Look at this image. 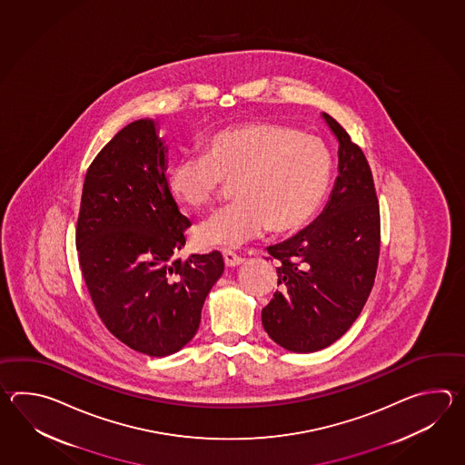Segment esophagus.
Segmentation results:
<instances>
[{
  "instance_id": "1",
  "label": "esophagus",
  "mask_w": 465,
  "mask_h": 465,
  "mask_svg": "<svg viewBox=\"0 0 465 465\" xmlns=\"http://www.w3.org/2000/svg\"><path fill=\"white\" fill-rule=\"evenodd\" d=\"M223 256H224V262H226V266L228 267L241 266V264L244 262V259L234 254L232 251H224Z\"/></svg>"
}]
</instances>
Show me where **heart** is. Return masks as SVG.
<instances>
[{
  "instance_id": "heart-1",
  "label": "heart",
  "mask_w": 465,
  "mask_h": 465,
  "mask_svg": "<svg viewBox=\"0 0 465 465\" xmlns=\"http://www.w3.org/2000/svg\"><path fill=\"white\" fill-rule=\"evenodd\" d=\"M331 178L326 146L312 134L269 121H247L211 133L203 156H183L168 173L171 196L201 211L221 181L234 183L236 204L199 224L203 246L239 247L269 229L277 234L304 228L321 206Z\"/></svg>"
}]
</instances>
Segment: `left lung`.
Segmentation results:
<instances>
[{
  "label": "left lung",
  "mask_w": 465,
  "mask_h": 465,
  "mask_svg": "<svg viewBox=\"0 0 465 465\" xmlns=\"http://www.w3.org/2000/svg\"><path fill=\"white\" fill-rule=\"evenodd\" d=\"M339 143L337 178L326 208L296 236L267 247L277 259L279 291L261 317L276 344L316 352L344 336L374 286L381 219L374 179L362 149L321 113Z\"/></svg>",
  "instance_id": "obj_1"
}]
</instances>
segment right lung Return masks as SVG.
Returning a JSON list of instances; mask_svg holds the SVG:
<instances>
[{
    "instance_id": "1",
    "label": "right lung",
    "mask_w": 465,
    "mask_h": 465,
    "mask_svg": "<svg viewBox=\"0 0 465 465\" xmlns=\"http://www.w3.org/2000/svg\"><path fill=\"white\" fill-rule=\"evenodd\" d=\"M168 146L154 119L119 131L91 163L76 249L89 296L109 332L151 357L174 354L198 332L218 251L176 259L189 219L168 189Z\"/></svg>"
}]
</instances>
